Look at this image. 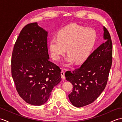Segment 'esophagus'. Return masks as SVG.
<instances>
[{
	"mask_svg": "<svg viewBox=\"0 0 122 122\" xmlns=\"http://www.w3.org/2000/svg\"><path fill=\"white\" fill-rule=\"evenodd\" d=\"M65 72L63 71H62L61 72V78L63 80H64L66 79V77H65Z\"/></svg>",
	"mask_w": 122,
	"mask_h": 122,
	"instance_id": "obj_1",
	"label": "esophagus"
}]
</instances>
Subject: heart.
Listing matches in <instances>:
<instances>
[{
	"mask_svg": "<svg viewBox=\"0 0 122 122\" xmlns=\"http://www.w3.org/2000/svg\"><path fill=\"white\" fill-rule=\"evenodd\" d=\"M97 34L94 29L76 24H71L59 31L58 38H53L49 45L51 56L58 61L67 49L69 56L66 59L68 66L76 61L77 63L89 58L94 47Z\"/></svg>",
	"mask_w": 122,
	"mask_h": 122,
	"instance_id": "b5f03b06",
	"label": "heart"
}]
</instances>
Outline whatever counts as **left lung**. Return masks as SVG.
<instances>
[{
	"mask_svg": "<svg viewBox=\"0 0 122 122\" xmlns=\"http://www.w3.org/2000/svg\"><path fill=\"white\" fill-rule=\"evenodd\" d=\"M103 30L105 42L91 54L80 68L65 73L66 80L73 85L69 98L76 107L93 103L107 85L112 63V42L107 28L104 27Z\"/></svg>",
	"mask_w": 122,
	"mask_h": 122,
	"instance_id": "1",
	"label": "left lung"
}]
</instances>
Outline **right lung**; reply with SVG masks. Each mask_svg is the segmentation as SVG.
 Segmentation results:
<instances>
[{
    "label": "right lung",
    "instance_id": "add662e5",
    "mask_svg": "<svg viewBox=\"0 0 122 122\" xmlns=\"http://www.w3.org/2000/svg\"><path fill=\"white\" fill-rule=\"evenodd\" d=\"M48 32L37 22L28 24L15 41L11 58V75L15 88L28 104L39 106L49 99L61 81V69L49 60Z\"/></svg>",
    "mask_w": 122,
    "mask_h": 122
}]
</instances>
